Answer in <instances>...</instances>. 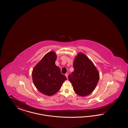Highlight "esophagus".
<instances>
[{"label":"esophagus","mask_w":128,"mask_h":128,"mask_svg":"<svg viewBox=\"0 0 128 128\" xmlns=\"http://www.w3.org/2000/svg\"><path fill=\"white\" fill-rule=\"evenodd\" d=\"M65 76H66V77H67V78L68 79V74L67 73L65 74Z\"/></svg>","instance_id":"34e87169"}]
</instances>
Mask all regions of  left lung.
Returning a JSON list of instances; mask_svg holds the SVG:
<instances>
[{
  "mask_svg": "<svg viewBox=\"0 0 128 128\" xmlns=\"http://www.w3.org/2000/svg\"><path fill=\"white\" fill-rule=\"evenodd\" d=\"M74 71L68 80L74 92L80 96L91 94L98 84L99 73L92 62L84 53H79L73 61Z\"/></svg>",
  "mask_w": 128,
  "mask_h": 128,
  "instance_id": "obj_1",
  "label": "left lung"
}]
</instances>
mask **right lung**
I'll use <instances>...</instances> for the list:
<instances>
[{"mask_svg": "<svg viewBox=\"0 0 128 128\" xmlns=\"http://www.w3.org/2000/svg\"><path fill=\"white\" fill-rule=\"evenodd\" d=\"M57 56L50 51L43 56L32 72V78L37 89L43 94L52 96L59 91L66 77L61 74L60 68L55 64Z\"/></svg>", "mask_w": 128, "mask_h": 128, "instance_id": "add662e5", "label": "right lung"}]
</instances>
